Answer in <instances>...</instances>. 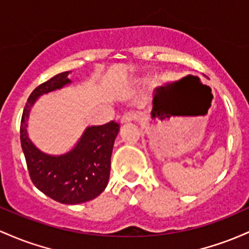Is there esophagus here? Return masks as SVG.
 I'll return each instance as SVG.
<instances>
[{
	"label": "esophagus",
	"instance_id": "esophagus-1",
	"mask_svg": "<svg viewBox=\"0 0 249 249\" xmlns=\"http://www.w3.org/2000/svg\"><path fill=\"white\" fill-rule=\"evenodd\" d=\"M138 119H139V116L136 115L135 113H125L121 116V119H120V124H129V122H132V121H134V120H138Z\"/></svg>",
	"mask_w": 249,
	"mask_h": 249
}]
</instances>
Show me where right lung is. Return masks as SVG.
<instances>
[{
  "label": "right lung",
  "instance_id": "right-lung-1",
  "mask_svg": "<svg viewBox=\"0 0 249 249\" xmlns=\"http://www.w3.org/2000/svg\"><path fill=\"white\" fill-rule=\"evenodd\" d=\"M69 72H60L33 90L22 114L19 136L30 178L36 188L57 202L77 205L95 199L107 187L120 125L110 121L87 127L74 146L56 154L43 152L36 146L28 132L32 108L42 95L71 85Z\"/></svg>",
  "mask_w": 249,
  "mask_h": 249
}]
</instances>
